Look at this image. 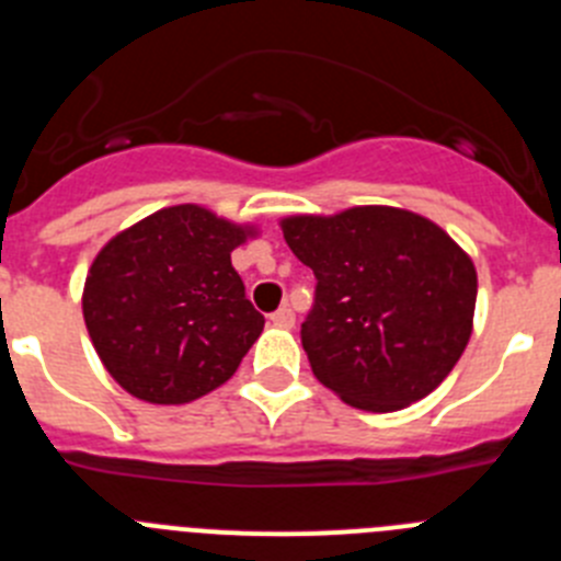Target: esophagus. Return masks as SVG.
I'll return each mask as SVG.
<instances>
[{"label": "esophagus", "mask_w": 561, "mask_h": 561, "mask_svg": "<svg viewBox=\"0 0 561 561\" xmlns=\"http://www.w3.org/2000/svg\"><path fill=\"white\" fill-rule=\"evenodd\" d=\"M270 320L275 325H280V329H291V325H295V311H291L289 306H280L277 311H272Z\"/></svg>", "instance_id": "obj_1"}]
</instances>
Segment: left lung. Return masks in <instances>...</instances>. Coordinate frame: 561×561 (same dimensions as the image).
I'll use <instances>...</instances> for the list:
<instances>
[{
    "instance_id": "obj_1",
    "label": "left lung",
    "mask_w": 561,
    "mask_h": 561,
    "mask_svg": "<svg viewBox=\"0 0 561 561\" xmlns=\"http://www.w3.org/2000/svg\"><path fill=\"white\" fill-rule=\"evenodd\" d=\"M280 230L317 277L300 340L325 388L390 413L447 379L472 336L478 272L435 221L365 205L289 216Z\"/></svg>"
}]
</instances>
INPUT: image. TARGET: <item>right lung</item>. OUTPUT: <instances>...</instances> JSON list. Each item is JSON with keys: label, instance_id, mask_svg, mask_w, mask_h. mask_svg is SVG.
<instances>
[{"label": "right lung", "instance_id": "add662e5", "mask_svg": "<svg viewBox=\"0 0 561 561\" xmlns=\"http://www.w3.org/2000/svg\"><path fill=\"white\" fill-rule=\"evenodd\" d=\"M255 227L202 205L162 207L103 247L83 284V323L134 399L187 404L225 385L264 331L230 252Z\"/></svg>", "mask_w": 561, "mask_h": 561}]
</instances>
